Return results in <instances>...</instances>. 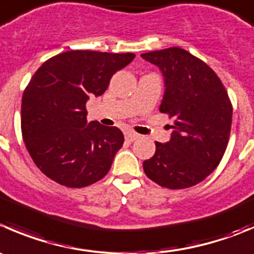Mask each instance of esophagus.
Instances as JSON below:
<instances>
[{"mask_svg":"<svg viewBox=\"0 0 254 254\" xmlns=\"http://www.w3.org/2000/svg\"><path fill=\"white\" fill-rule=\"evenodd\" d=\"M139 137H140L139 135L135 134V132H132V131H129V132H127V134H125V140H127V141H129V142L135 141V140H137Z\"/></svg>","mask_w":254,"mask_h":254,"instance_id":"34e87169","label":"esophagus"}]
</instances>
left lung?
Instances as JSON below:
<instances>
[{
  "instance_id": "8db88e82",
  "label": "left lung",
  "mask_w": 254,
  "mask_h": 254,
  "mask_svg": "<svg viewBox=\"0 0 254 254\" xmlns=\"http://www.w3.org/2000/svg\"><path fill=\"white\" fill-rule=\"evenodd\" d=\"M164 77L160 112L175 118L167 142H155L142 166L146 176L167 189H186L205 180L227 147L232 105L216 73L179 47L141 54Z\"/></svg>"
}]
</instances>
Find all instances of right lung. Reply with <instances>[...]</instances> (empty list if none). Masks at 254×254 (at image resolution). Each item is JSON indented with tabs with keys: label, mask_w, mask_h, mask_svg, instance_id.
<instances>
[{
	"label": "right lung",
	"mask_w": 254,
	"mask_h": 254,
	"mask_svg": "<svg viewBox=\"0 0 254 254\" xmlns=\"http://www.w3.org/2000/svg\"><path fill=\"white\" fill-rule=\"evenodd\" d=\"M134 53L68 51L38 68L22 97V136L46 176L67 187L102 180L124 142L117 127L87 122L89 97H100Z\"/></svg>",
	"instance_id": "right-lung-1"
}]
</instances>
